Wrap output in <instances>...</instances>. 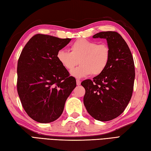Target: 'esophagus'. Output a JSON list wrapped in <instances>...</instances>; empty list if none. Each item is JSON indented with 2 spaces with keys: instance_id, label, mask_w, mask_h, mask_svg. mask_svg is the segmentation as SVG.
Here are the masks:
<instances>
[{
  "instance_id": "esophagus-1",
  "label": "esophagus",
  "mask_w": 151,
  "mask_h": 151,
  "mask_svg": "<svg viewBox=\"0 0 151 151\" xmlns=\"http://www.w3.org/2000/svg\"><path fill=\"white\" fill-rule=\"evenodd\" d=\"M76 84L77 85H80V84H81V81H80V79H76Z\"/></svg>"
}]
</instances>
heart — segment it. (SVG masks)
Wrapping results in <instances>:
<instances>
[{"instance_id": "b5f03b06", "label": "heart", "mask_w": 151, "mask_h": 151, "mask_svg": "<svg viewBox=\"0 0 151 151\" xmlns=\"http://www.w3.org/2000/svg\"><path fill=\"white\" fill-rule=\"evenodd\" d=\"M56 57L64 68L71 71L76 78H83L88 75L98 76L106 70L111 57L109 46L106 43L98 44L87 39H79L70 46V52L64 50L57 51Z\"/></svg>"}]
</instances>
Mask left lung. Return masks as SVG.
I'll return each mask as SVG.
<instances>
[{"instance_id": "obj_1", "label": "left lung", "mask_w": 151, "mask_h": 151, "mask_svg": "<svg viewBox=\"0 0 151 151\" xmlns=\"http://www.w3.org/2000/svg\"><path fill=\"white\" fill-rule=\"evenodd\" d=\"M93 38L107 40L111 57L106 70L93 80L81 82L85 89L83 103L88 113L98 121H108L124 112L134 90L135 66L127 42L118 32H98Z\"/></svg>"}]
</instances>
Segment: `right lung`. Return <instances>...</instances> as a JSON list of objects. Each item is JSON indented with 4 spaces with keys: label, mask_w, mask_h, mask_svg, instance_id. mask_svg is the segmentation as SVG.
I'll return each instance as SVG.
<instances>
[{
    "label": "right lung",
    "mask_w": 151,
    "mask_h": 151,
    "mask_svg": "<svg viewBox=\"0 0 151 151\" xmlns=\"http://www.w3.org/2000/svg\"><path fill=\"white\" fill-rule=\"evenodd\" d=\"M71 40L37 34L27 43L17 62V90L24 110L41 123L57 120L76 87L75 78L56 55Z\"/></svg>",
    "instance_id": "1"
}]
</instances>
